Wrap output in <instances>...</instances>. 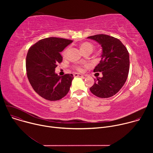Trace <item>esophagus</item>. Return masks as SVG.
<instances>
[{"label":"esophagus","mask_w":153,"mask_h":153,"mask_svg":"<svg viewBox=\"0 0 153 153\" xmlns=\"http://www.w3.org/2000/svg\"><path fill=\"white\" fill-rule=\"evenodd\" d=\"M74 77H83L84 76L82 74H80V73H74Z\"/></svg>","instance_id":"1"}]
</instances>
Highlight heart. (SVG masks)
Here are the masks:
<instances>
[{
    "label": "heart",
    "instance_id": "b5f03b06",
    "mask_svg": "<svg viewBox=\"0 0 153 153\" xmlns=\"http://www.w3.org/2000/svg\"><path fill=\"white\" fill-rule=\"evenodd\" d=\"M80 48L81 50V51L83 52V53H85L86 51H92L93 48H94V46L92 44V43H90V42H83L80 45ZM68 50L69 48H67L66 49H65L63 50V51L62 52V56L63 57H65L67 56V53H68ZM75 68L78 70V71H82V68L80 66H75Z\"/></svg>",
    "mask_w": 153,
    "mask_h": 153
}]
</instances>
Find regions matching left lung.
Instances as JSON below:
<instances>
[{
  "instance_id": "8db88e82",
  "label": "left lung",
  "mask_w": 153,
  "mask_h": 153,
  "mask_svg": "<svg viewBox=\"0 0 153 153\" xmlns=\"http://www.w3.org/2000/svg\"><path fill=\"white\" fill-rule=\"evenodd\" d=\"M88 38L98 42L102 48L101 60L94 72H102L103 77L94 79L90 90L100 98L112 97L122 88L128 77L129 53L121 41L114 37L96 34Z\"/></svg>"
}]
</instances>
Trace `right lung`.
I'll use <instances>...</instances> for the list:
<instances>
[{
    "instance_id": "right-lung-1",
    "label": "right lung",
    "mask_w": 153,
    "mask_h": 153,
    "mask_svg": "<svg viewBox=\"0 0 153 153\" xmlns=\"http://www.w3.org/2000/svg\"><path fill=\"white\" fill-rule=\"evenodd\" d=\"M72 42L51 37L38 41L29 48L26 58L27 77L33 90L43 99L58 100L68 93L73 75L58 76L55 68L62 62L60 53Z\"/></svg>"
}]
</instances>
